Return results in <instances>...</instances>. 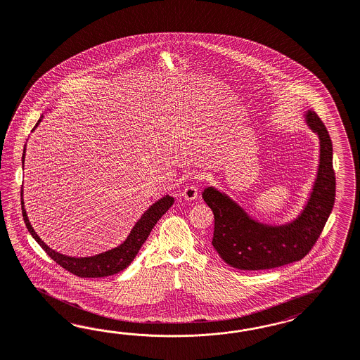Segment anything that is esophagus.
Masks as SVG:
<instances>
[{
  "label": "esophagus",
  "mask_w": 360,
  "mask_h": 360,
  "mask_svg": "<svg viewBox=\"0 0 360 360\" xmlns=\"http://www.w3.org/2000/svg\"><path fill=\"white\" fill-rule=\"evenodd\" d=\"M182 196L185 198L186 200H194L198 198V187L194 185L187 186L182 191Z\"/></svg>",
  "instance_id": "1"
}]
</instances>
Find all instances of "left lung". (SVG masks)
Returning <instances> with one entry per match:
<instances>
[{"label":"left lung","instance_id":"obj_1","mask_svg":"<svg viewBox=\"0 0 360 360\" xmlns=\"http://www.w3.org/2000/svg\"><path fill=\"white\" fill-rule=\"evenodd\" d=\"M306 124L319 139V165L310 198L293 221L264 224L224 193L205 188L202 196L215 218L212 245L229 266L241 271L278 268L304 259L319 238L335 202L333 143L316 112L307 110Z\"/></svg>","mask_w":360,"mask_h":360}]
</instances>
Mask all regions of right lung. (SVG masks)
<instances>
[{"label":"right lung","instance_id":"1","mask_svg":"<svg viewBox=\"0 0 360 360\" xmlns=\"http://www.w3.org/2000/svg\"><path fill=\"white\" fill-rule=\"evenodd\" d=\"M41 120H42V117L35 124L34 129L38 127ZM25 150H26V148L23 149V154H22V164L25 161ZM22 194H23V191L21 190L22 217H23L26 227L29 229V232L32 233V236L35 239V241L44 248V251L56 264H59L62 268H65V271L75 274L77 277H84V278L107 277V276H112V274H116V273L124 271L133 262V259L140 251L142 244L146 241L148 236L150 235L155 223L174 203V198L170 195H165L160 200H157L155 203H153L152 206L142 214L141 219L131 229L129 236L119 247H116L110 251L96 255V256H91V257H70V256H65V255H62L59 252L53 251L37 235V232L34 231L29 219H27L26 210L23 208Z\"/></svg>","mask_w":360,"mask_h":360}]
</instances>
